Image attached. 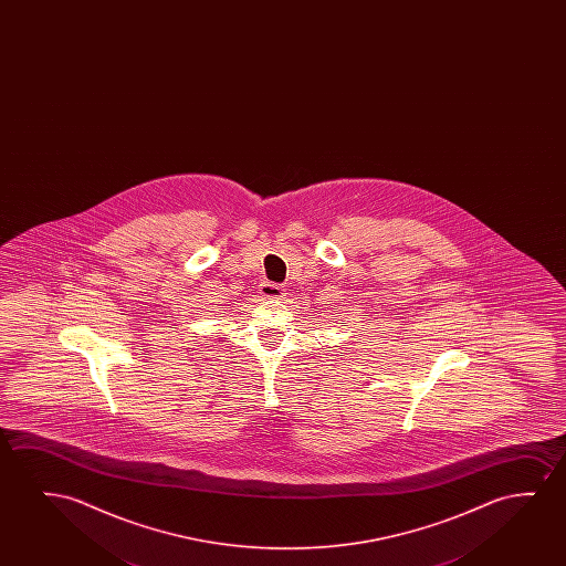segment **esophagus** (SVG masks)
<instances>
[{
	"label": "esophagus",
	"mask_w": 566,
	"mask_h": 566,
	"mask_svg": "<svg viewBox=\"0 0 566 566\" xmlns=\"http://www.w3.org/2000/svg\"><path fill=\"white\" fill-rule=\"evenodd\" d=\"M259 292H261V295L266 297V300H280V297H284V290H282L279 284H271V282H263Z\"/></svg>",
	"instance_id": "esophagus-1"
}]
</instances>
